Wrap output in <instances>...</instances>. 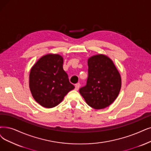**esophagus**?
Instances as JSON below:
<instances>
[{
  "label": "esophagus",
  "instance_id": "obj_1",
  "mask_svg": "<svg viewBox=\"0 0 151 151\" xmlns=\"http://www.w3.org/2000/svg\"><path fill=\"white\" fill-rule=\"evenodd\" d=\"M79 87H80V83H77L76 85H75V90H79Z\"/></svg>",
  "mask_w": 151,
  "mask_h": 151
}]
</instances>
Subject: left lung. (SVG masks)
I'll list each match as a JSON object with an SVG mask.
<instances>
[{"label":"left lung","instance_id":"1","mask_svg":"<svg viewBox=\"0 0 151 151\" xmlns=\"http://www.w3.org/2000/svg\"><path fill=\"white\" fill-rule=\"evenodd\" d=\"M88 67L87 83L79 92L90 106L105 108L117 98L122 86L121 76L111 60L104 55L90 58Z\"/></svg>","mask_w":151,"mask_h":151}]
</instances>
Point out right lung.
<instances>
[{"label": "right lung", "instance_id": "right-lung-1", "mask_svg": "<svg viewBox=\"0 0 151 151\" xmlns=\"http://www.w3.org/2000/svg\"><path fill=\"white\" fill-rule=\"evenodd\" d=\"M63 65L61 56L50 54L41 58L30 71L29 88L32 96L45 108L57 106L74 88Z\"/></svg>", "mask_w": 151, "mask_h": 151}]
</instances>
